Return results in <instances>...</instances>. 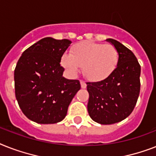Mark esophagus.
<instances>
[{"label":"esophagus","instance_id":"obj_1","mask_svg":"<svg viewBox=\"0 0 156 156\" xmlns=\"http://www.w3.org/2000/svg\"><path fill=\"white\" fill-rule=\"evenodd\" d=\"M80 84H81V87H82V89H85V88L87 87V83H86L84 81H81Z\"/></svg>","mask_w":156,"mask_h":156}]
</instances>
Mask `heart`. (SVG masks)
<instances>
[{"instance_id": "heart-1", "label": "heart", "mask_w": 156, "mask_h": 156, "mask_svg": "<svg viewBox=\"0 0 156 156\" xmlns=\"http://www.w3.org/2000/svg\"><path fill=\"white\" fill-rule=\"evenodd\" d=\"M119 53L115 46L91 41L78 42L61 58V63L72 75L83 68V74L87 79L98 82L107 78L116 69L119 63Z\"/></svg>"}]
</instances>
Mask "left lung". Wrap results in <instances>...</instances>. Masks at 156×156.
I'll use <instances>...</instances> for the list:
<instances>
[{"label":"left lung","instance_id":"1","mask_svg":"<svg viewBox=\"0 0 156 156\" xmlns=\"http://www.w3.org/2000/svg\"><path fill=\"white\" fill-rule=\"evenodd\" d=\"M119 53L116 69L104 80L87 82L90 118L100 124H113L128 117L137 102L140 90L141 67L128 48L115 39L106 40Z\"/></svg>","mask_w":156,"mask_h":156}]
</instances>
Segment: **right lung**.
<instances>
[{"instance_id":"obj_1","label":"right lung","mask_w":156,"mask_h":156,"mask_svg":"<svg viewBox=\"0 0 156 156\" xmlns=\"http://www.w3.org/2000/svg\"><path fill=\"white\" fill-rule=\"evenodd\" d=\"M70 44L68 39L45 37L19 58L14 70L15 95L29 119L51 124L65 119L69 103L81 88L79 81L62 76L61 58Z\"/></svg>"}]
</instances>
